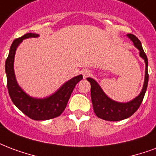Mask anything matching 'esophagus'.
Returning a JSON list of instances; mask_svg holds the SVG:
<instances>
[{
    "mask_svg": "<svg viewBox=\"0 0 156 156\" xmlns=\"http://www.w3.org/2000/svg\"><path fill=\"white\" fill-rule=\"evenodd\" d=\"M82 73H83V78H87V77H89V76L91 75V71L89 69H84L82 71Z\"/></svg>",
    "mask_w": 156,
    "mask_h": 156,
    "instance_id": "obj_1",
    "label": "esophagus"
}]
</instances>
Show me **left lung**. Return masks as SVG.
I'll list each match as a JSON object with an SVG mask.
<instances>
[{"label":"left lung","instance_id":"1","mask_svg":"<svg viewBox=\"0 0 156 156\" xmlns=\"http://www.w3.org/2000/svg\"><path fill=\"white\" fill-rule=\"evenodd\" d=\"M128 37L133 41L136 48L140 51V56L143 58L146 62V75H145L144 86L142 91L138 97H136L132 101L128 103H119L114 101L102 91L101 87L96 81L91 78H87V81L91 83V97L92 105H93L94 112L97 117L107 121H119L125 119L133 115L136 110H138L139 106L141 105L143 101L145 93L147 91V85H148V59L146 53L143 51L142 46L140 40L136 36L129 33Z\"/></svg>","mask_w":156,"mask_h":156}]
</instances>
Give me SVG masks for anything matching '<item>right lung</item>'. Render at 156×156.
<instances>
[{
    "label": "right lung",
    "instance_id": "obj_1",
    "mask_svg": "<svg viewBox=\"0 0 156 156\" xmlns=\"http://www.w3.org/2000/svg\"><path fill=\"white\" fill-rule=\"evenodd\" d=\"M38 34L26 33L13 41L9 55L5 60V73L7 78V87L13 103L24 115L34 120H47L56 118L61 115L66 108L71 93L76 84L83 79V76L74 77L65 83L58 91L51 97L45 99H34L23 91L18 85L14 72V58L15 51L19 44L25 38L37 37Z\"/></svg>",
    "mask_w": 156,
    "mask_h": 156
}]
</instances>
